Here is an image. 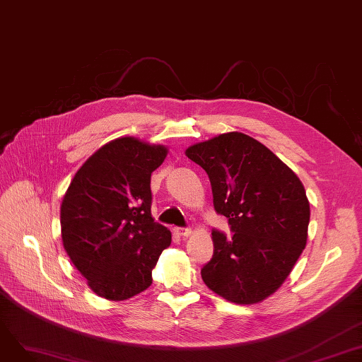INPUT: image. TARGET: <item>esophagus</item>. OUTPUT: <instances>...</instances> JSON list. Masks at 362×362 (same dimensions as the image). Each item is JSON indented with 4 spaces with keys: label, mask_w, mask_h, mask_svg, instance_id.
<instances>
[{
    "label": "esophagus",
    "mask_w": 362,
    "mask_h": 362,
    "mask_svg": "<svg viewBox=\"0 0 362 362\" xmlns=\"http://www.w3.org/2000/svg\"><path fill=\"white\" fill-rule=\"evenodd\" d=\"M176 233L182 237H189L192 234V230L191 228H176Z\"/></svg>",
    "instance_id": "1"
}]
</instances>
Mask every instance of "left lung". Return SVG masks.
I'll list each match as a JSON object with an SVG mask.
<instances>
[{
    "label": "left lung",
    "mask_w": 362,
    "mask_h": 362,
    "mask_svg": "<svg viewBox=\"0 0 362 362\" xmlns=\"http://www.w3.org/2000/svg\"><path fill=\"white\" fill-rule=\"evenodd\" d=\"M185 155L209 174L213 206L234 231L233 238L211 233L204 284L235 304L264 301L284 285L307 243L310 203L300 177L237 131L195 143Z\"/></svg>",
    "instance_id": "8db88e82"
}]
</instances>
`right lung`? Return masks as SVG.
<instances>
[{
    "label": "right lung",
    "instance_id": "right-lung-1",
    "mask_svg": "<svg viewBox=\"0 0 362 362\" xmlns=\"http://www.w3.org/2000/svg\"><path fill=\"white\" fill-rule=\"evenodd\" d=\"M167 153L164 144L115 139L85 160L62 198L64 249L98 297L124 301L152 285L171 245L170 230L151 211V176Z\"/></svg>",
    "mask_w": 362,
    "mask_h": 362
}]
</instances>
